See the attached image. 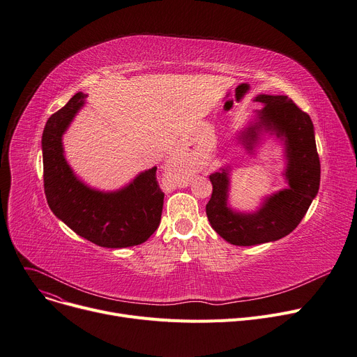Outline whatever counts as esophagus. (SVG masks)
I'll list each match as a JSON object with an SVG mask.
<instances>
[{
	"label": "esophagus",
	"instance_id": "obj_1",
	"mask_svg": "<svg viewBox=\"0 0 357 357\" xmlns=\"http://www.w3.org/2000/svg\"><path fill=\"white\" fill-rule=\"evenodd\" d=\"M165 175L168 179H175L176 176V163H171L165 166Z\"/></svg>",
	"mask_w": 357,
	"mask_h": 357
}]
</instances>
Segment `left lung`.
<instances>
[{
  "mask_svg": "<svg viewBox=\"0 0 357 357\" xmlns=\"http://www.w3.org/2000/svg\"><path fill=\"white\" fill-rule=\"evenodd\" d=\"M254 100L264 107L255 110L238 139L250 153L264 133L280 139L286 158L282 175L289 186L266 197L254 212H240L228 204L229 166L209 175L212 195L206 204L208 221L225 241L241 247L273 243L289 235L305 215L320 186V159L310 116L287 96L258 94Z\"/></svg>",
  "mask_w": 357,
  "mask_h": 357,
  "instance_id": "8db88e82",
  "label": "left lung"
}]
</instances>
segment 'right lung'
<instances>
[{"label":"right lung","instance_id":"add662e5","mask_svg":"<svg viewBox=\"0 0 357 357\" xmlns=\"http://www.w3.org/2000/svg\"><path fill=\"white\" fill-rule=\"evenodd\" d=\"M86 98L76 93L45 123L41 149L47 204L59 220L93 244L106 248L139 245L160 222L165 194L156 181V166L116 191H99L80 181L66 160L63 135Z\"/></svg>","mask_w":357,"mask_h":357}]
</instances>
